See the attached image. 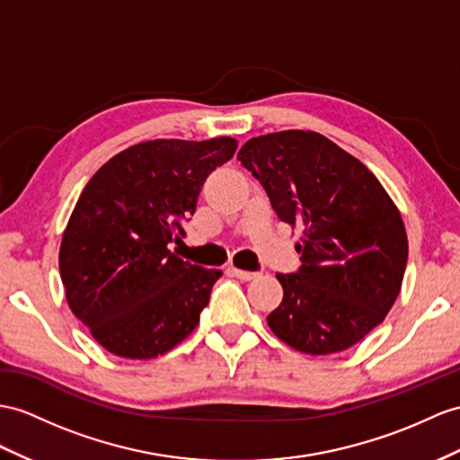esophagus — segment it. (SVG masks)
Segmentation results:
<instances>
[{"mask_svg":"<svg viewBox=\"0 0 460 460\" xmlns=\"http://www.w3.org/2000/svg\"><path fill=\"white\" fill-rule=\"evenodd\" d=\"M230 271H232V275L242 279V281H252V279L257 277L255 271H243V269H238V267H230Z\"/></svg>","mask_w":460,"mask_h":460,"instance_id":"34e87169","label":"esophagus"}]
</instances>
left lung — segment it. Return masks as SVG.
Here are the masks:
<instances>
[{
    "instance_id": "left-lung-1",
    "label": "left lung",
    "mask_w": 460,
    "mask_h": 460,
    "mask_svg": "<svg viewBox=\"0 0 460 460\" xmlns=\"http://www.w3.org/2000/svg\"><path fill=\"white\" fill-rule=\"evenodd\" d=\"M238 160L277 217L302 230V265L277 275L283 302L267 316L269 328L302 353L349 349L400 293L408 236L396 205L359 160L312 130L252 138Z\"/></svg>"
}]
</instances>
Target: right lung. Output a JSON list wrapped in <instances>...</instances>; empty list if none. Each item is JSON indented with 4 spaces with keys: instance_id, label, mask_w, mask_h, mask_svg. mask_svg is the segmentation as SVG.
<instances>
[{
    "instance_id": "1",
    "label": "right lung",
    "mask_w": 460,
    "mask_h": 460,
    "mask_svg": "<svg viewBox=\"0 0 460 460\" xmlns=\"http://www.w3.org/2000/svg\"><path fill=\"white\" fill-rule=\"evenodd\" d=\"M236 148L228 137L148 140L89 179L64 230L60 277L75 318L109 353L154 359L197 328L222 271L183 261L170 243Z\"/></svg>"
}]
</instances>
